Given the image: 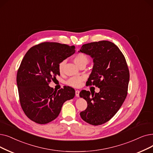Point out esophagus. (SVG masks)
Returning <instances> with one entry per match:
<instances>
[{"instance_id": "1", "label": "esophagus", "mask_w": 153, "mask_h": 153, "mask_svg": "<svg viewBox=\"0 0 153 153\" xmlns=\"http://www.w3.org/2000/svg\"><path fill=\"white\" fill-rule=\"evenodd\" d=\"M79 92H80V91H79V90H76V96L77 97H79Z\"/></svg>"}]
</instances>
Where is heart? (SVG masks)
<instances>
[{"label":"heart","mask_w":153,"mask_h":153,"mask_svg":"<svg viewBox=\"0 0 153 153\" xmlns=\"http://www.w3.org/2000/svg\"><path fill=\"white\" fill-rule=\"evenodd\" d=\"M74 62L78 65L79 67L83 64H87L89 61L88 56L84 54V53H79L76 54L74 57ZM65 64V61H62L59 64V71L61 73L64 71V66ZM85 77L84 76H74L71 77L67 82V84L72 87L74 88H79L82 84L83 81H84Z\"/></svg>","instance_id":"heart-1"}]
</instances>
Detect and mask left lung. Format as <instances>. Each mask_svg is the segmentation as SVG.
Masks as SVG:
<instances>
[{"label":"left lung","instance_id":"left-lung-1","mask_svg":"<svg viewBox=\"0 0 153 153\" xmlns=\"http://www.w3.org/2000/svg\"><path fill=\"white\" fill-rule=\"evenodd\" d=\"M91 56L94 67L86 85L100 89L98 93L82 90L79 96L87 101L80 112L84 121L98 126L109 121L121 107L128 94L129 71L125 57L114 43L107 41L84 44L80 51Z\"/></svg>","mask_w":153,"mask_h":153}]
</instances>
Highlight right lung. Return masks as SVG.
<instances>
[{
    "label": "right lung",
    "mask_w": 153,
    "mask_h": 153,
    "mask_svg": "<svg viewBox=\"0 0 153 153\" xmlns=\"http://www.w3.org/2000/svg\"><path fill=\"white\" fill-rule=\"evenodd\" d=\"M75 52L74 46L45 42L32 47L24 56L17 73L19 101L25 114L45 124L59 116L64 102L75 96L67 86L55 91L49 84L60 75L59 64Z\"/></svg>",
    "instance_id": "add662e5"
}]
</instances>
